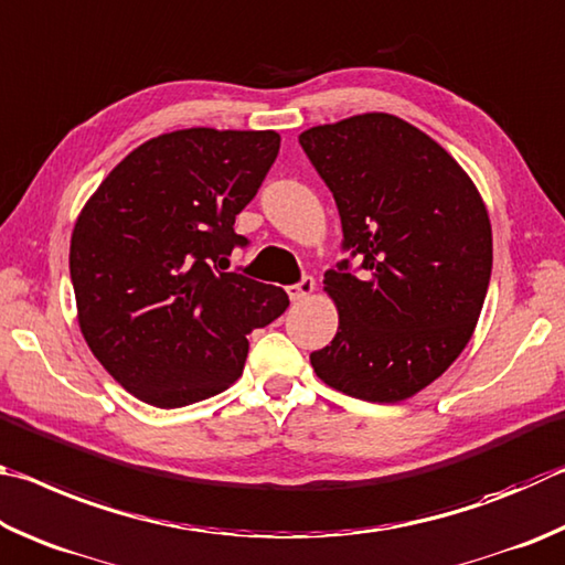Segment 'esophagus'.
I'll use <instances>...</instances> for the list:
<instances>
[{"label": "esophagus", "instance_id": "1", "mask_svg": "<svg viewBox=\"0 0 565 565\" xmlns=\"http://www.w3.org/2000/svg\"><path fill=\"white\" fill-rule=\"evenodd\" d=\"M312 292H315V280H312V277H302L298 285H290V288H288V295H290L292 302H300L305 298H310Z\"/></svg>", "mask_w": 565, "mask_h": 565}]
</instances>
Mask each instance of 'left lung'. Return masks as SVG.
Here are the masks:
<instances>
[{
	"label": "left lung",
	"instance_id": "left-lung-1",
	"mask_svg": "<svg viewBox=\"0 0 565 565\" xmlns=\"http://www.w3.org/2000/svg\"><path fill=\"white\" fill-rule=\"evenodd\" d=\"M300 146L338 203L350 260L324 273L340 328L312 370L354 399L392 404L441 377L467 348L489 290L487 205L467 171L417 126L360 114Z\"/></svg>",
	"mask_w": 565,
	"mask_h": 565
}]
</instances>
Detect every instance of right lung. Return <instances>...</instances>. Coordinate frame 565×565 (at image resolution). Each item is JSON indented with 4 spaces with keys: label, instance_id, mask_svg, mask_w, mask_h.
Masks as SVG:
<instances>
[{
    "label": "right lung",
    "instance_id": "1",
    "mask_svg": "<svg viewBox=\"0 0 565 565\" xmlns=\"http://www.w3.org/2000/svg\"><path fill=\"white\" fill-rule=\"evenodd\" d=\"M280 151L275 131L183 128L134 148L76 217L68 270L84 340L136 399L215 397L243 374L247 334L288 310L275 285L223 273L235 215Z\"/></svg>",
    "mask_w": 565,
    "mask_h": 565
}]
</instances>
